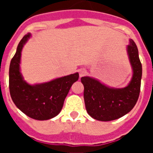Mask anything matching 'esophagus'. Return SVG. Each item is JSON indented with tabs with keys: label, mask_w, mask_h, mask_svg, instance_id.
<instances>
[{
	"label": "esophagus",
	"mask_w": 153,
	"mask_h": 153,
	"mask_svg": "<svg viewBox=\"0 0 153 153\" xmlns=\"http://www.w3.org/2000/svg\"><path fill=\"white\" fill-rule=\"evenodd\" d=\"M86 74V70H85V69H81V70H79V76H80V77L85 76Z\"/></svg>",
	"instance_id": "esophagus-1"
}]
</instances>
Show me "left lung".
<instances>
[{
	"label": "left lung",
	"mask_w": 153,
	"mask_h": 153,
	"mask_svg": "<svg viewBox=\"0 0 153 153\" xmlns=\"http://www.w3.org/2000/svg\"><path fill=\"white\" fill-rule=\"evenodd\" d=\"M126 52L132 67L129 83L123 88H114L90 76H83V97L88 114L100 121H112L131 111L138 100L142 79V64L135 42L129 39Z\"/></svg>",
	"instance_id": "left-lung-1"
}]
</instances>
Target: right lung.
<instances>
[{"label": "right lung", "instance_id": "right-lung-1", "mask_svg": "<svg viewBox=\"0 0 153 153\" xmlns=\"http://www.w3.org/2000/svg\"><path fill=\"white\" fill-rule=\"evenodd\" d=\"M31 37L25 35L17 46L9 69V88L12 100L21 112L36 120H47L61 111L65 98L73 83L79 79V74H70L48 82L30 84L21 72L23 47Z\"/></svg>", "mask_w": 153, "mask_h": 153}]
</instances>
